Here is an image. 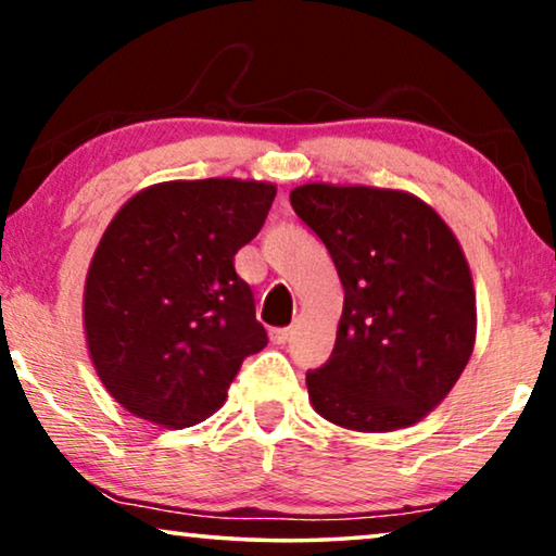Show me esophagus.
<instances>
[{"mask_svg":"<svg viewBox=\"0 0 556 556\" xmlns=\"http://www.w3.org/2000/svg\"><path fill=\"white\" fill-rule=\"evenodd\" d=\"M289 334H292V327H271L269 340L275 342V345H285V342L289 340Z\"/></svg>","mask_w":556,"mask_h":556,"instance_id":"obj_1","label":"esophagus"}]
</instances>
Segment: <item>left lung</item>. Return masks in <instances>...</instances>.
<instances>
[{
    "mask_svg": "<svg viewBox=\"0 0 556 556\" xmlns=\"http://www.w3.org/2000/svg\"><path fill=\"white\" fill-rule=\"evenodd\" d=\"M289 201L345 287L332 355L307 372L312 405L350 431L418 424L473 353L476 294L456 237L405 191L307 184Z\"/></svg>",
    "mask_w": 556,
    "mask_h": 556,
    "instance_id": "1",
    "label": "left lung"
}]
</instances>
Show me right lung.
I'll return each instance as SVG.
<instances>
[{"label": "right lung", "mask_w": 556, "mask_h": 556, "mask_svg": "<svg viewBox=\"0 0 556 556\" xmlns=\"http://www.w3.org/2000/svg\"><path fill=\"white\" fill-rule=\"evenodd\" d=\"M275 197L262 181H168L108 224L85 279V338L98 378L132 416L174 431L201 424L267 345L233 254Z\"/></svg>", "instance_id": "right-lung-1"}]
</instances>
